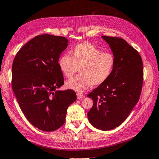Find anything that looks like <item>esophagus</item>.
<instances>
[{"instance_id":"34e87169","label":"esophagus","mask_w":159,"mask_h":159,"mask_svg":"<svg viewBox=\"0 0 159 159\" xmlns=\"http://www.w3.org/2000/svg\"><path fill=\"white\" fill-rule=\"evenodd\" d=\"M76 96H77V98L78 99L83 98H84V96L83 94H80V93L76 94Z\"/></svg>"}]
</instances>
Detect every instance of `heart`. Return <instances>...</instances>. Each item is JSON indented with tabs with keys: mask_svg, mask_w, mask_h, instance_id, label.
I'll return each mask as SVG.
<instances>
[{
	"mask_svg": "<svg viewBox=\"0 0 159 159\" xmlns=\"http://www.w3.org/2000/svg\"><path fill=\"white\" fill-rule=\"evenodd\" d=\"M115 57L110 52H101L94 45L82 43L76 45L71 56L63 54L58 60L61 72L66 78L76 77L66 82L67 89L81 93L92 85L103 84L108 79L115 65Z\"/></svg>",
	"mask_w": 159,
	"mask_h": 159,
	"instance_id": "obj_1",
	"label": "heart"
}]
</instances>
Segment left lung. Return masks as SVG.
Masks as SVG:
<instances>
[{"mask_svg": "<svg viewBox=\"0 0 159 159\" xmlns=\"http://www.w3.org/2000/svg\"><path fill=\"white\" fill-rule=\"evenodd\" d=\"M115 57L113 71L103 84L88 94L93 106L88 118L94 127L103 131L120 126L139 100L143 66L141 55L124 39L102 35Z\"/></svg>", "mask_w": 159, "mask_h": 159, "instance_id": "left-lung-1", "label": "left lung"}]
</instances>
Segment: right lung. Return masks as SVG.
<instances>
[{
  "label": "right lung",
  "mask_w": 159,
  "mask_h": 159,
  "mask_svg": "<svg viewBox=\"0 0 159 159\" xmlns=\"http://www.w3.org/2000/svg\"><path fill=\"white\" fill-rule=\"evenodd\" d=\"M67 45L65 37L39 35L18 51L12 63V87L20 109L44 131L62 126L68 107L76 100L73 90H57L64 84L58 60Z\"/></svg>",
  "instance_id": "obj_1"
}]
</instances>
